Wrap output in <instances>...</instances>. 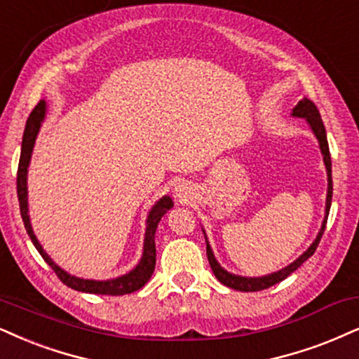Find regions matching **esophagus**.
<instances>
[{
    "label": "esophagus",
    "instance_id": "obj_1",
    "mask_svg": "<svg viewBox=\"0 0 359 359\" xmlns=\"http://www.w3.org/2000/svg\"><path fill=\"white\" fill-rule=\"evenodd\" d=\"M176 194H178V196H184V194H187V187H184V184H178V187H176Z\"/></svg>",
    "mask_w": 359,
    "mask_h": 359
}]
</instances>
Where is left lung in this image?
<instances>
[{"instance_id":"obj_1","label":"left lung","mask_w":359,"mask_h":359,"mask_svg":"<svg viewBox=\"0 0 359 359\" xmlns=\"http://www.w3.org/2000/svg\"><path fill=\"white\" fill-rule=\"evenodd\" d=\"M293 116L306 119V121L309 123V126H311L313 133H315V135H316L318 141H320V148H321V153H323V159H325L326 171H328V196H326V216H325V221H323V226L320 229V233H318L315 243H313V245L308 248V251H304V253L299 256L298 259L293 261V263H291L290 266H286L285 269H280V271H278V273L268 274V276H261V278H243V276H236V274H231V273L224 271V269L218 264V261L215 259L213 251H211V248H210V245H208V241H206L208 261H210L211 269H213L215 276L218 278L219 283H223V285L228 286V287H233V290H238V291H261V290H266V287H269V286L276 285V283L283 281V280H285V278H287L291 273L296 271V269L302 266V264L309 258V256L315 255L316 248H318V245H320V241H321L323 233H325L326 221H328L330 208H331V198H333V180H331V154H330L328 140H326V130H325V125H323L321 114H320V111H318L316 104L313 103V101H309L308 98H304L303 101H299V103L296 104V108L293 109Z\"/></svg>"}]
</instances>
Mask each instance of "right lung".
Masks as SVG:
<instances>
[{
	"label": "right lung",
	"instance_id": "obj_1",
	"mask_svg": "<svg viewBox=\"0 0 359 359\" xmlns=\"http://www.w3.org/2000/svg\"><path fill=\"white\" fill-rule=\"evenodd\" d=\"M44 113H46V103L39 101L34 106L33 111H31L28 121H26V128L23 133V143H21V156H20V165H18V178H16V189H18V201H20V211L21 218H23L26 233L33 241V245L39 251V255L43 256V259L50 264L53 271L56 273V276L65 283L66 286H69L72 290L83 291V293H93V294H109V296H121V294H130L133 291H138L140 287L146 285V281L151 278L154 271V264H156V248H154V233H156L158 223L161 219V216L170 211L172 208V201L170 196H163L156 205L153 206V210L149 211L148 221H146V233H144V251L143 258L138 263L133 271H130L125 276L114 278V280L108 281H93V280H81V278L72 276L66 271H63L57 264L53 263V259L43 251L41 245H39L36 236H34L33 229L29 224V216H28V191H26V175H28V165L31 159V153H33L34 140L41 126Z\"/></svg>",
	"mask_w": 359,
	"mask_h": 359
}]
</instances>
